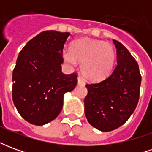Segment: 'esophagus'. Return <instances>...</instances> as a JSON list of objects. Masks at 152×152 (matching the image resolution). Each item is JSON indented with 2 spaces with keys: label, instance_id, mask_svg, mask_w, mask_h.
I'll return each mask as SVG.
<instances>
[{
  "label": "esophagus",
  "instance_id": "esophagus-1",
  "mask_svg": "<svg viewBox=\"0 0 152 152\" xmlns=\"http://www.w3.org/2000/svg\"><path fill=\"white\" fill-rule=\"evenodd\" d=\"M77 82H78V85H85V81H84V80L81 76H78Z\"/></svg>",
  "mask_w": 152,
  "mask_h": 152
}]
</instances>
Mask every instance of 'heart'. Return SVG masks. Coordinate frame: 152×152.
Here are the masks:
<instances>
[{
    "instance_id": "1",
    "label": "heart",
    "mask_w": 152,
    "mask_h": 152,
    "mask_svg": "<svg viewBox=\"0 0 152 152\" xmlns=\"http://www.w3.org/2000/svg\"><path fill=\"white\" fill-rule=\"evenodd\" d=\"M63 57L70 65L81 63L80 72L84 77L90 81H99L112 72L115 50L111 44L84 38L75 41L71 51L64 50Z\"/></svg>"
}]
</instances>
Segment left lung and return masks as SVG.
Returning a JSON list of instances; mask_svg holds the SVG:
<instances>
[{
	"mask_svg": "<svg viewBox=\"0 0 152 152\" xmlns=\"http://www.w3.org/2000/svg\"><path fill=\"white\" fill-rule=\"evenodd\" d=\"M117 65L112 75L99 83L86 85L85 113L93 127L109 132L124 124L139 99L141 74L138 64L129 50L113 40Z\"/></svg>",
	"mask_w": 152,
	"mask_h": 152,
	"instance_id": "1",
	"label": "left lung"
}]
</instances>
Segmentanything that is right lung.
<instances>
[{
  "instance_id": "1",
  "label": "right lung",
  "mask_w": 152,
  "mask_h": 152,
  "mask_svg": "<svg viewBox=\"0 0 152 152\" xmlns=\"http://www.w3.org/2000/svg\"><path fill=\"white\" fill-rule=\"evenodd\" d=\"M69 32L45 31L29 40L13 71L12 99L19 114L35 125L54 120L63 96L77 84V75L62 72L63 49Z\"/></svg>"
}]
</instances>
